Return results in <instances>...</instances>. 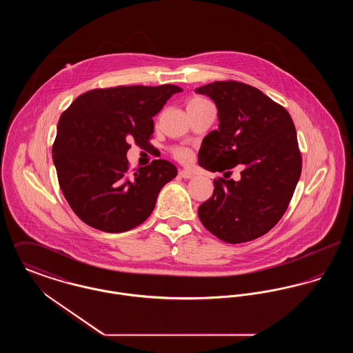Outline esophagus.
Wrapping results in <instances>:
<instances>
[{"label": "esophagus", "mask_w": 353, "mask_h": 353, "mask_svg": "<svg viewBox=\"0 0 353 353\" xmlns=\"http://www.w3.org/2000/svg\"><path fill=\"white\" fill-rule=\"evenodd\" d=\"M179 174H180V177H183V179H192V177L194 176V173H193L192 170H189V169H181V170L179 172Z\"/></svg>", "instance_id": "1"}]
</instances>
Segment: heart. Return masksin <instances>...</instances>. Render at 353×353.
Wrapping results in <instances>:
<instances>
[{
  "label": "heart",
  "mask_w": 353,
  "mask_h": 353,
  "mask_svg": "<svg viewBox=\"0 0 353 353\" xmlns=\"http://www.w3.org/2000/svg\"><path fill=\"white\" fill-rule=\"evenodd\" d=\"M208 101H205V99H202V98H193V99H190L189 103H188V105H190V104H201V103H206ZM173 154H174V157L177 159V160H180V161H186V160H189V157H190V152L188 151V150H185V148H176L174 151H173Z\"/></svg>",
  "instance_id": "heart-1"
}]
</instances>
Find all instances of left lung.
<instances>
[{"label":"left lung","instance_id":"1","mask_svg":"<svg viewBox=\"0 0 353 353\" xmlns=\"http://www.w3.org/2000/svg\"><path fill=\"white\" fill-rule=\"evenodd\" d=\"M219 110V130L206 134L199 164L225 172L199 208L202 225L228 243L252 241L270 232L285 214L302 173L294 121L285 107L261 90L235 81L196 88ZM243 168L238 182L230 169Z\"/></svg>","mask_w":353,"mask_h":353}]
</instances>
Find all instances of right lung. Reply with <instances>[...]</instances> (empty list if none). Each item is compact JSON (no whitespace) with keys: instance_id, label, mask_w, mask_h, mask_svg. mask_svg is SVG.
Instances as JSON below:
<instances>
[{"instance_id":"1","label":"right lung","mask_w":353,"mask_h":353,"mask_svg":"<svg viewBox=\"0 0 353 353\" xmlns=\"http://www.w3.org/2000/svg\"><path fill=\"white\" fill-rule=\"evenodd\" d=\"M174 84L119 85L79 95L61 115L52 160L61 190L74 213L101 232L123 233L151 216L157 196L177 168L167 160L130 174V141L148 147L153 117Z\"/></svg>"}]
</instances>
